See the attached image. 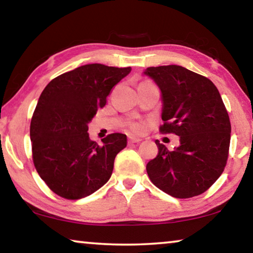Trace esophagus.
Returning a JSON list of instances; mask_svg holds the SVG:
<instances>
[{
  "mask_svg": "<svg viewBox=\"0 0 253 253\" xmlns=\"http://www.w3.org/2000/svg\"><path fill=\"white\" fill-rule=\"evenodd\" d=\"M128 141H129L130 143H138V142H141L142 139L139 137H135V136H128Z\"/></svg>",
  "mask_w": 253,
  "mask_h": 253,
  "instance_id": "34e87169",
  "label": "esophagus"
}]
</instances>
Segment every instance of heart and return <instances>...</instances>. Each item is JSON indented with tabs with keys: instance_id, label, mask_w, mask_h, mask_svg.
Returning a JSON list of instances; mask_svg holds the SVG:
<instances>
[{
	"instance_id": "b5f03b06",
	"label": "heart",
	"mask_w": 253,
	"mask_h": 253,
	"mask_svg": "<svg viewBox=\"0 0 253 253\" xmlns=\"http://www.w3.org/2000/svg\"><path fill=\"white\" fill-rule=\"evenodd\" d=\"M145 83V82H143ZM130 129L135 131V133H142L143 130H144V125H143L142 123H130Z\"/></svg>"
}]
</instances>
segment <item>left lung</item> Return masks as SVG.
I'll list each match as a JSON object with an SVG mask.
<instances>
[{
	"instance_id": "left-lung-1",
	"label": "left lung",
	"mask_w": 253,
	"mask_h": 253,
	"mask_svg": "<svg viewBox=\"0 0 253 253\" xmlns=\"http://www.w3.org/2000/svg\"><path fill=\"white\" fill-rule=\"evenodd\" d=\"M144 75L161 90L160 131L180 137L172 151L157 139L159 152L146 165L151 182L174 198L202 194L228 158L231 122L220 94L210 79L182 66L149 67Z\"/></svg>"
}]
</instances>
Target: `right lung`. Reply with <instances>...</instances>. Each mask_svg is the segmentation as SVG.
<instances>
[{
	"label": "right lung",
	"mask_w": 253,
	"mask_h": 253,
	"mask_svg": "<svg viewBox=\"0 0 253 253\" xmlns=\"http://www.w3.org/2000/svg\"><path fill=\"white\" fill-rule=\"evenodd\" d=\"M130 70L101 63L81 66L52 79L41 94L30 123L33 161L41 178L59 197L85 198L111 177L127 136L110 134L100 146L90 141L87 125Z\"/></svg>",
	"instance_id": "right-lung-1"
}]
</instances>
